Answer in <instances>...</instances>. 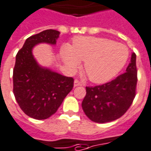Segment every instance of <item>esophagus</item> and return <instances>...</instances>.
Segmentation results:
<instances>
[{"label":"esophagus","instance_id":"esophagus-1","mask_svg":"<svg viewBox=\"0 0 151 151\" xmlns=\"http://www.w3.org/2000/svg\"><path fill=\"white\" fill-rule=\"evenodd\" d=\"M83 85V83L80 82L79 80H76L74 81V87H77V86H82Z\"/></svg>","mask_w":151,"mask_h":151}]
</instances>
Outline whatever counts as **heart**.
I'll list each match as a JSON object with an SVG mask.
<instances>
[{"label":"heart","mask_w":151,"mask_h":151,"mask_svg":"<svg viewBox=\"0 0 151 151\" xmlns=\"http://www.w3.org/2000/svg\"><path fill=\"white\" fill-rule=\"evenodd\" d=\"M61 57L68 69L73 71L84 60L83 69L90 80L104 83L112 80L124 68L129 58L125 45L109 38L79 36L72 45L61 47Z\"/></svg>","instance_id":"obj_1"}]
</instances>
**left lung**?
<instances>
[{"label":"left lung","mask_w":151,"mask_h":151,"mask_svg":"<svg viewBox=\"0 0 151 151\" xmlns=\"http://www.w3.org/2000/svg\"><path fill=\"white\" fill-rule=\"evenodd\" d=\"M136 55L133 53L125 73L102 85L86 87L82 108L89 119L106 123L118 119L128 110L136 95Z\"/></svg>","instance_id":"left-lung-1"}]
</instances>
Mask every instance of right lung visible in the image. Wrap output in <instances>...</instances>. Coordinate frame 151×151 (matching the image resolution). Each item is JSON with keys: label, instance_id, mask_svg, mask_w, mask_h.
<instances>
[{"label": "right lung", "instance_id": "obj_1", "mask_svg": "<svg viewBox=\"0 0 151 151\" xmlns=\"http://www.w3.org/2000/svg\"><path fill=\"white\" fill-rule=\"evenodd\" d=\"M58 30L47 29L30 36L17 52L14 68V94L17 104L27 116L47 119L56 113L73 88L74 80L41 67L33 55L39 43L55 45Z\"/></svg>", "mask_w": 151, "mask_h": 151}]
</instances>
